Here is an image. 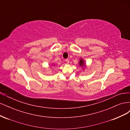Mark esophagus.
<instances>
[{"mask_svg":"<svg viewBox=\"0 0 130 130\" xmlns=\"http://www.w3.org/2000/svg\"><path fill=\"white\" fill-rule=\"evenodd\" d=\"M66 62H67V63H69V61L68 59H66Z\"/></svg>","mask_w":130,"mask_h":130,"instance_id":"esophagus-1","label":"esophagus"}]
</instances>
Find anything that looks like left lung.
<instances>
[{
    "mask_svg": "<svg viewBox=\"0 0 130 130\" xmlns=\"http://www.w3.org/2000/svg\"><path fill=\"white\" fill-rule=\"evenodd\" d=\"M79 63V65L80 66H82V67H84V66H85V62H84L83 59L81 58L80 60V62H79V63Z\"/></svg>",
    "mask_w": 130,
    "mask_h": 130,
    "instance_id": "left-lung-1",
    "label": "left lung"
}]
</instances>
